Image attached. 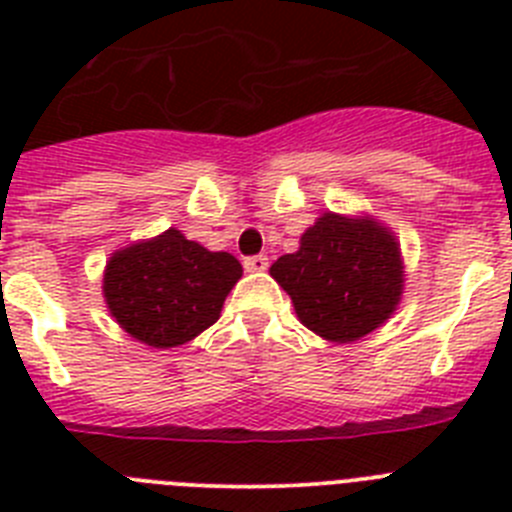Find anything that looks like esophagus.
<instances>
[{
  "label": "esophagus",
  "instance_id": "esophagus-1",
  "mask_svg": "<svg viewBox=\"0 0 512 512\" xmlns=\"http://www.w3.org/2000/svg\"><path fill=\"white\" fill-rule=\"evenodd\" d=\"M266 266H269V259L266 256H248L246 261H243V269L246 271H253V274H259V271H266Z\"/></svg>",
  "mask_w": 512,
  "mask_h": 512
}]
</instances>
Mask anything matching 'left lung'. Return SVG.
Returning a JSON list of instances; mask_svg holds the SVG:
<instances>
[{
    "label": "left lung",
    "mask_w": 512,
    "mask_h": 512,
    "mask_svg": "<svg viewBox=\"0 0 512 512\" xmlns=\"http://www.w3.org/2000/svg\"><path fill=\"white\" fill-rule=\"evenodd\" d=\"M271 277L307 328L348 343L379 328L400 302V248L374 220L325 212L305 230L300 251L274 261Z\"/></svg>",
    "instance_id": "left-lung-1"
}]
</instances>
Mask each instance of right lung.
Returning a JSON list of instances; mask_svg holds the SVG:
<instances>
[{"label":"right lung","mask_w":512,"mask_h":512,"mask_svg":"<svg viewBox=\"0 0 512 512\" xmlns=\"http://www.w3.org/2000/svg\"><path fill=\"white\" fill-rule=\"evenodd\" d=\"M243 269L225 251H207L179 230L117 251L104 271V297L117 323L153 348H174L200 336Z\"/></svg>","instance_id":"right-lung-1"}]
</instances>
